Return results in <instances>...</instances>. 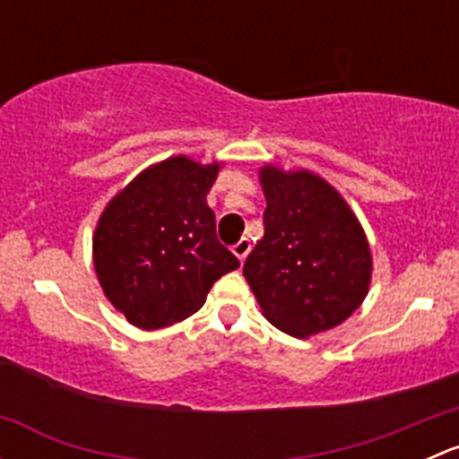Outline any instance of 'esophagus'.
I'll return each mask as SVG.
<instances>
[{
  "label": "esophagus",
  "instance_id": "obj_1",
  "mask_svg": "<svg viewBox=\"0 0 459 459\" xmlns=\"http://www.w3.org/2000/svg\"><path fill=\"white\" fill-rule=\"evenodd\" d=\"M233 253H235V257L239 259V262H244L248 253H251V239H248V238L239 239V242L233 247Z\"/></svg>",
  "mask_w": 459,
  "mask_h": 459
}]
</instances>
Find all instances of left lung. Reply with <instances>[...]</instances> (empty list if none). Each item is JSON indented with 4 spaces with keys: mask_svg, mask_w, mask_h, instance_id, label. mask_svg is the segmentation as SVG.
Here are the masks:
<instances>
[{
    "mask_svg": "<svg viewBox=\"0 0 459 459\" xmlns=\"http://www.w3.org/2000/svg\"><path fill=\"white\" fill-rule=\"evenodd\" d=\"M264 235L244 262L262 316L307 340L353 316L368 295L373 253L335 186L307 169H259Z\"/></svg>",
    "mask_w": 459,
    "mask_h": 459,
    "instance_id": "left-lung-1",
    "label": "left lung"
}]
</instances>
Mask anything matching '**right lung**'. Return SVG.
I'll list each match as a JSON object with an SVG mask.
<instances>
[{
	"instance_id": "obj_1",
	"label": "right lung",
	"mask_w": 459,
	"mask_h": 459,
	"mask_svg": "<svg viewBox=\"0 0 459 459\" xmlns=\"http://www.w3.org/2000/svg\"><path fill=\"white\" fill-rule=\"evenodd\" d=\"M221 161L173 155L113 197L92 233V266L106 299L142 331L202 308L211 286L239 266L215 235L206 195Z\"/></svg>"
}]
</instances>
